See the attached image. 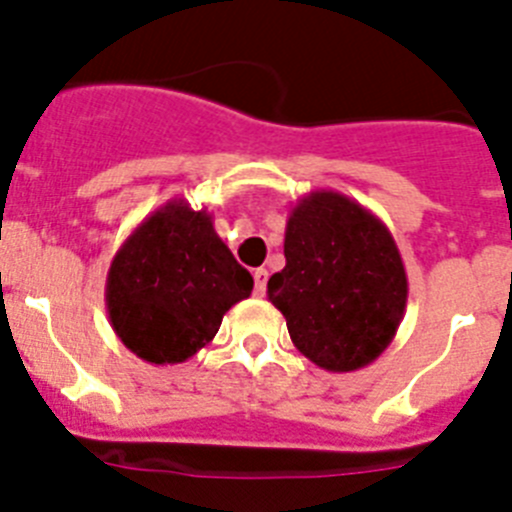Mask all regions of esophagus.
Wrapping results in <instances>:
<instances>
[{
    "mask_svg": "<svg viewBox=\"0 0 512 512\" xmlns=\"http://www.w3.org/2000/svg\"><path fill=\"white\" fill-rule=\"evenodd\" d=\"M253 282H256V295L264 297L266 295V282H269V271H266L264 266L253 271Z\"/></svg>",
    "mask_w": 512,
    "mask_h": 512,
    "instance_id": "esophagus-1",
    "label": "esophagus"
}]
</instances>
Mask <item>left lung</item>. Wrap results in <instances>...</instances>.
<instances>
[{
	"instance_id": "8db88e82",
	"label": "left lung",
	"mask_w": 512,
	"mask_h": 512,
	"mask_svg": "<svg viewBox=\"0 0 512 512\" xmlns=\"http://www.w3.org/2000/svg\"><path fill=\"white\" fill-rule=\"evenodd\" d=\"M271 305L292 343L325 372H356L384 354L408 305V274L387 225L333 189L297 200L284 230Z\"/></svg>"
}]
</instances>
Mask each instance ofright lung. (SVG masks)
<instances>
[{
	"instance_id": "add662e5",
	"label": "right lung",
	"mask_w": 512,
	"mask_h": 512,
	"mask_svg": "<svg viewBox=\"0 0 512 512\" xmlns=\"http://www.w3.org/2000/svg\"><path fill=\"white\" fill-rule=\"evenodd\" d=\"M253 277L215 233L207 210L169 200L112 256L104 305L125 348L148 364H182L215 338Z\"/></svg>"
}]
</instances>
